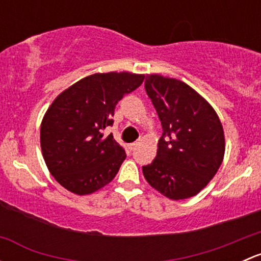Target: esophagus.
<instances>
[{"mask_svg":"<svg viewBox=\"0 0 261 261\" xmlns=\"http://www.w3.org/2000/svg\"><path fill=\"white\" fill-rule=\"evenodd\" d=\"M139 144H140V143H139V141H135V143H133V144H130V145H128V149H130V150H134V149H135L136 146L139 145Z\"/></svg>","mask_w":261,"mask_h":261,"instance_id":"obj_1","label":"esophagus"}]
</instances>
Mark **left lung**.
Listing matches in <instances>:
<instances>
[{
	"instance_id": "obj_1",
	"label": "left lung",
	"mask_w": 261,
	"mask_h": 261,
	"mask_svg": "<svg viewBox=\"0 0 261 261\" xmlns=\"http://www.w3.org/2000/svg\"><path fill=\"white\" fill-rule=\"evenodd\" d=\"M145 89L162 121L163 135L155 159L143 167L144 177L174 201L196 196L222 164V123L211 105L184 82L147 74Z\"/></svg>"
}]
</instances>
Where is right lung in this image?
<instances>
[{
    "mask_svg": "<svg viewBox=\"0 0 261 261\" xmlns=\"http://www.w3.org/2000/svg\"><path fill=\"white\" fill-rule=\"evenodd\" d=\"M145 75L128 72L96 73L63 91L50 105L40 127L44 160L55 180L78 196L109 184L125 160L112 134L115 107L141 86Z\"/></svg>",
    "mask_w": 261,
    "mask_h": 261,
    "instance_id": "right-lung-1",
    "label": "right lung"
}]
</instances>
